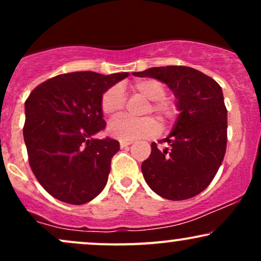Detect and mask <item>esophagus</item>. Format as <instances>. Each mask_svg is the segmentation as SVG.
I'll return each mask as SVG.
<instances>
[{
  "label": "esophagus",
  "mask_w": 261,
  "mask_h": 261,
  "mask_svg": "<svg viewBox=\"0 0 261 261\" xmlns=\"http://www.w3.org/2000/svg\"><path fill=\"white\" fill-rule=\"evenodd\" d=\"M131 143H133L131 141H120V147L125 148V147H127V146H130Z\"/></svg>",
  "instance_id": "34e87169"
}]
</instances>
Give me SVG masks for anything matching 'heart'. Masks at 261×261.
I'll list each match as a JSON object with an SVG mask.
<instances>
[{
  "mask_svg": "<svg viewBox=\"0 0 261 261\" xmlns=\"http://www.w3.org/2000/svg\"><path fill=\"white\" fill-rule=\"evenodd\" d=\"M131 89L137 94L152 101L146 110V114H154L163 124H168L175 118L176 106L174 101L166 98V87L157 80H140L131 85ZM125 93L119 85L110 87L101 95V112L109 118H116L124 110ZM108 133L114 139L120 141H134L148 139L158 133V125L153 119L134 120L128 118H119L112 121L108 126Z\"/></svg>",
  "mask_w": 261,
  "mask_h": 261,
  "instance_id": "obj_1",
  "label": "heart"
}]
</instances>
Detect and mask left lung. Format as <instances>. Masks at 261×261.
I'll return each instance as SVG.
<instances>
[{"label": "left lung", "instance_id": "left-lung-1", "mask_svg": "<svg viewBox=\"0 0 261 261\" xmlns=\"http://www.w3.org/2000/svg\"><path fill=\"white\" fill-rule=\"evenodd\" d=\"M137 77L166 83L176 98L179 115L164 148L152 142L143 161V178L155 194L180 201L208 187L222 163L227 147V109L222 88L215 80L187 66L152 67Z\"/></svg>", "mask_w": 261, "mask_h": 261}]
</instances>
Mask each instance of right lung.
Returning a JSON list of instances; mask_svg holds the SVG:
<instances>
[{"label":"right lung","mask_w":261,"mask_h":261,"mask_svg":"<svg viewBox=\"0 0 261 261\" xmlns=\"http://www.w3.org/2000/svg\"><path fill=\"white\" fill-rule=\"evenodd\" d=\"M127 72L82 71L53 77L33 89L25 100L23 136L35 178L50 195L83 205L107 185L116 140L93 139L106 128L103 93Z\"/></svg>","instance_id":"obj_1"}]
</instances>
